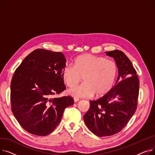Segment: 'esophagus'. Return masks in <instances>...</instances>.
I'll list each match as a JSON object with an SVG mask.
<instances>
[{
    "label": "esophagus",
    "mask_w": 155,
    "mask_h": 155,
    "mask_svg": "<svg viewBox=\"0 0 155 155\" xmlns=\"http://www.w3.org/2000/svg\"><path fill=\"white\" fill-rule=\"evenodd\" d=\"M79 101V99L78 98H74V102H77Z\"/></svg>",
    "instance_id": "esophagus-1"
}]
</instances>
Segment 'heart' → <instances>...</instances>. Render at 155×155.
<instances>
[{"label":"heart","mask_w":155,"mask_h":155,"mask_svg":"<svg viewBox=\"0 0 155 155\" xmlns=\"http://www.w3.org/2000/svg\"><path fill=\"white\" fill-rule=\"evenodd\" d=\"M117 75V66L115 61L92 54L77 56L73 61V66L66 64L62 71L64 82L69 87L77 85L80 76L84 75V83L69 91L75 97L105 95L112 88Z\"/></svg>","instance_id":"b5f03b06"}]
</instances>
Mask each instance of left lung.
Segmentation results:
<instances>
[{
	"instance_id": "1",
	"label": "left lung",
	"mask_w": 155,
	"mask_h": 155,
	"mask_svg": "<svg viewBox=\"0 0 155 155\" xmlns=\"http://www.w3.org/2000/svg\"><path fill=\"white\" fill-rule=\"evenodd\" d=\"M105 53L117 66L116 85L99 99L90 101V108L84 116L89 130L99 137L115 134L127 125L136 110L140 87L136 71L123 51Z\"/></svg>"
}]
</instances>
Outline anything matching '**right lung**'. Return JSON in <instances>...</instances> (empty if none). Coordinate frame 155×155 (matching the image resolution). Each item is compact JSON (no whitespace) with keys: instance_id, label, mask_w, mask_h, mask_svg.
I'll return each instance as SVG.
<instances>
[{"instance_id":"obj_1","label":"right lung","mask_w":155,"mask_h":155,"mask_svg":"<svg viewBox=\"0 0 155 155\" xmlns=\"http://www.w3.org/2000/svg\"><path fill=\"white\" fill-rule=\"evenodd\" d=\"M66 61L60 52L37 49L15 71L11 83L12 112L28 133L50 134L65 108L74 103L71 96L56 97L66 88L62 77Z\"/></svg>"}]
</instances>
